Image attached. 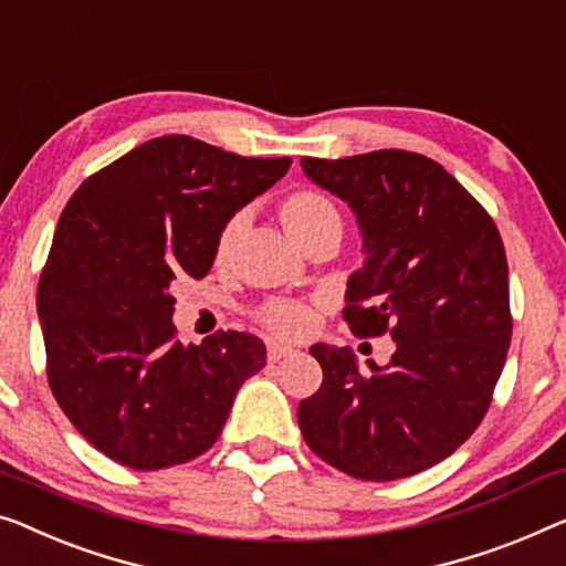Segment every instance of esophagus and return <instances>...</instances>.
Instances as JSON below:
<instances>
[{"instance_id": "esophagus-1", "label": "esophagus", "mask_w": 566, "mask_h": 566, "mask_svg": "<svg viewBox=\"0 0 566 566\" xmlns=\"http://www.w3.org/2000/svg\"><path fill=\"white\" fill-rule=\"evenodd\" d=\"M292 353H297L292 348V345H282V343H269V364H276V360H282L286 356H292Z\"/></svg>"}]
</instances>
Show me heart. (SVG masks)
I'll use <instances>...</instances> for the list:
<instances>
[{"label":"heart","mask_w":566,"mask_h":566,"mask_svg":"<svg viewBox=\"0 0 566 566\" xmlns=\"http://www.w3.org/2000/svg\"><path fill=\"white\" fill-rule=\"evenodd\" d=\"M280 221L302 249L319 239V235L343 231L340 210L331 198L317 190L290 192L280 206ZM243 229H247V216L243 213H235L223 223L213 251L218 266H226L233 259ZM261 323L276 335L294 337L307 333L315 325V310L305 302H272V305L261 310Z\"/></svg>","instance_id":"b5f03b06"}]
</instances>
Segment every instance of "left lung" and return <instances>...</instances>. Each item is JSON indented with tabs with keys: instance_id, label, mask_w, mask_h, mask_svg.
<instances>
[{
	"instance_id": "8db88e82",
	"label": "left lung",
	"mask_w": 566,
	"mask_h": 566,
	"mask_svg": "<svg viewBox=\"0 0 566 566\" xmlns=\"http://www.w3.org/2000/svg\"><path fill=\"white\" fill-rule=\"evenodd\" d=\"M317 188L348 202L364 239L343 317L389 333L386 366L315 343L323 386L300 403L310 450L360 480H399L450 458L483 421L511 345L509 261L485 208L417 151L302 157Z\"/></svg>"
}]
</instances>
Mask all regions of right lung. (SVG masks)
Masks as SVG:
<instances>
[{
  "label": "right lung",
  "mask_w": 566,
  "mask_h": 566,
  "mask_svg": "<svg viewBox=\"0 0 566 566\" xmlns=\"http://www.w3.org/2000/svg\"><path fill=\"white\" fill-rule=\"evenodd\" d=\"M170 134L91 175L57 221L38 284L48 381L106 458L172 468L213 447L235 394L266 364L256 335L175 340V276L202 280L231 216L290 170Z\"/></svg>",
  "instance_id": "right-lung-1"
}]
</instances>
